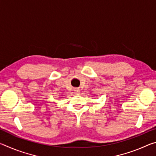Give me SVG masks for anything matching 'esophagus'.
Here are the masks:
<instances>
[{
	"label": "esophagus",
	"mask_w": 156,
	"mask_h": 156,
	"mask_svg": "<svg viewBox=\"0 0 156 156\" xmlns=\"http://www.w3.org/2000/svg\"><path fill=\"white\" fill-rule=\"evenodd\" d=\"M80 90H79L78 89H75V90H74V93L76 94H80Z\"/></svg>",
	"instance_id": "1"
}]
</instances>
